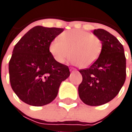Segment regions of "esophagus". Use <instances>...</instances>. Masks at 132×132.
<instances>
[{"label": "esophagus", "instance_id": "esophagus-1", "mask_svg": "<svg viewBox=\"0 0 132 132\" xmlns=\"http://www.w3.org/2000/svg\"><path fill=\"white\" fill-rule=\"evenodd\" d=\"M70 72H76V71H77L76 69H75V68H70Z\"/></svg>", "mask_w": 132, "mask_h": 132}]
</instances>
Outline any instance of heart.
<instances>
[{
	"mask_svg": "<svg viewBox=\"0 0 132 132\" xmlns=\"http://www.w3.org/2000/svg\"><path fill=\"white\" fill-rule=\"evenodd\" d=\"M60 40L52 41L49 51L55 60L64 64L70 55L71 62L83 68L91 66L98 60L102 50L101 40L90 32L72 29L60 34Z\"/></svg>",
	"mask_w": 132,
	"mask_h": 132,
	"instance_id": "b5f03b06",
	"label": "heart"
}]
</instances>
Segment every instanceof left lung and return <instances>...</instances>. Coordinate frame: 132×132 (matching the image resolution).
<instances>
[{"mask_svg": "<svg viewBox=\"0 0 132 132\" xmlns=\"http://www.w3.org/2000/svg\"><path fill=\"white\" fill-rule=\"evenodd\" d=\"M93 34L101 40L102 50L94 64L79 70L83 80L78 92L85 104L98 106L112 100L123 87L126 59L123 45L116 37L102 29H94Z\"/></svg>", "mask_w": 132, "mask_h": 132, "instance_id": "1", "label": "left lung"}]
</instances>
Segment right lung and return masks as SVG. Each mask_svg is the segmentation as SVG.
<instances>
[{
	"label": "right lung",
	"mask_w": 132,
	"mask_h": 132,
	"mask_svg": "<svg viewBox=\"0 0 132 132\" xmlns=\"http://www.w3.org/2000/svg\"><path fill=\"white\" fill-rule=\"evenodd\" d=\"M64 29L36 26L13 48L9 63L13 92L27 104L43 106L56 98L61 83L70 76L69 68L50 53L49 45Z\"/></svg>",
	"instance_id": "1"
}]
</instances>
